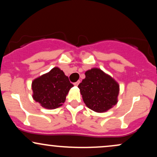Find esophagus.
<instances>
[{
	"mask_svg": "<svg viewBox=\"0 0 157 157\" xmlns=\"http://www.w3.org/2000/svg\"><path fill=\"white\" fill-rule=\"evenodd\" d=\"M79 83H80V81H77V82H75V83H74V85H75V86H78V85H79Z\"/></svg>",
	"mask_w": 157,
	"mask_h": 157,
	"instance_id": "esophagus-1",
	"label": "esophagus"
}]
</instances>
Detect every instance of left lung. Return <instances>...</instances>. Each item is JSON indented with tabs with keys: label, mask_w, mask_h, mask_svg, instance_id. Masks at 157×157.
<instances>
[{
	"label": "left lung",
	"mask_w": 157,
	"mask_h": 157,
	"mask_svg": "<svg viewBox=\"0 0 157 157\" xmlns=\"http://www.w3.org/2000/svg\"><path fill=\"white\" fill-rule=\"evenodd\" d=\"M85 75L78 88L89 109L102 113L117 103L120 86L114 79L97 68L88 70Z\"/></svg>",
	"instance_id": "left-lung-1"
}]
</instances>
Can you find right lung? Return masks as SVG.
<instances>
[{"mask_svg": "<svg viewBox=\"0 0 157 157\" xmlns=\"http://www.w3.org/2000/svg\"><path fill=\"white\" fill-rule=\"evenodd\" d=\"M73 86L63 71L55 67L32 81V97L45 109H55L63 105Z\"/></svg>", "mask_w": 157, "mask_h": 157, "instance_id": "right-lung-1", "label": "right lung"}]
</instances>
